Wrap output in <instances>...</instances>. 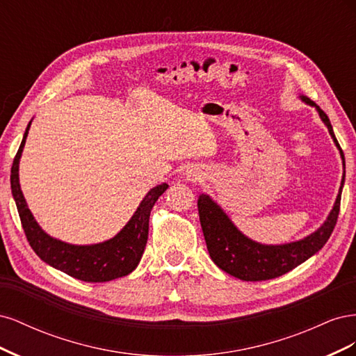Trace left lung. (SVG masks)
I'll use <instances>...</instances> for the list:
<instances>
[{"instance_id":"8db88e82","label":"left lung","mask_w":356,"mask_h":356,"mask_svg":"<svg viewBox=\"0 0 356 356\" xmlns=\"http://www.w3.org/2000/svg\"><path fill=\"white\" fill-rule=\"evenodd\" d=\"M303 101L316 106L322 122L327 124L331 136L334 138V143L340 148L336 135L332 132L328 115L306 96H303ZM340 153L341 159L344 160L341 148ZM343 182L344 177L341 179V187L336 199V204H334L331 213L321 229L307 236L303 241L277 246L260 245L248 239L246 236L234 227L227 215L221 211L217 203H213L209 199V196H199L197 208L200 225L212 261L225 273L239 277L246 282L267 281V279L282 276L293 270L298 264L305 263L307 258L316 254L330 239L339 218Z\"/></svg>"}]
</instances>
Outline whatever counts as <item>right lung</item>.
I'll return each instance as SVG.
<instances>
[{
  "label": "right lung",
  "mask_w": 356,
  "mask_h": 356,
  "mask_svg": "<svg viewBox=\"0 0 356 356\" xmlns=\"http://www.w3.org/2000/svg\"><path fill=\"white\" fill-rule=\"evenodd\" d=\"M29 126L31 123L26 127L22 144L15 156L10 182H12V193L20 222H22L25 236L32 250L42 261L84 282H106L131 273L141 260L145 250L149 212L159 196L163 195L168 188V184H160L148 191L131 221L110 241L98 245L75 246L53 239L40 229V225L32 217L19 186V159L22 154Z\"/></svg>",
  "instance_id": "1"
}]
</instances>
